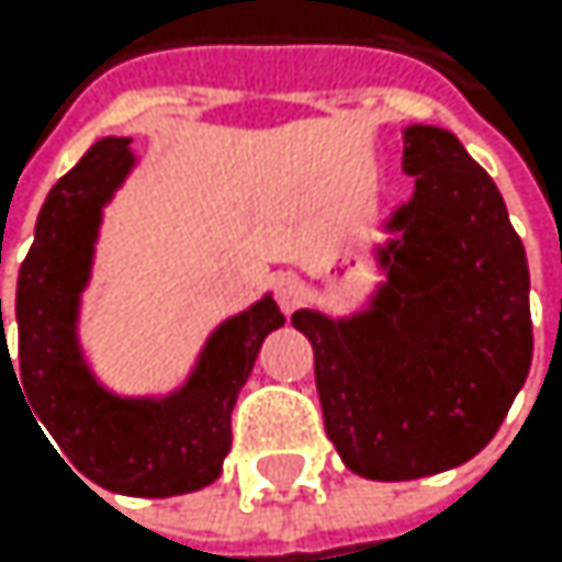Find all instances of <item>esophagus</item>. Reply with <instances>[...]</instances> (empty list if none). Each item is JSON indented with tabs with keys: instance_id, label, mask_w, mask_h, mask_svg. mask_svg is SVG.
<instances>
[{
	"instance_id": "34e87169",
	"label": "esophagus",
	"mask_w": 562,
	"mask_h": 562,
	"mask_svg": "<svg viewBox=\"0 0 562 562\" xmlns=\"http://www.w3.org/2000/svg\"><path fill=\"white\" fill-rule=\"evenodd\" d=\"M272 296H276L279 310H283V313H293V310L300 306V300H303V283H300V276H293V272L276 276Z\"/></svg>"
}]
</instances>
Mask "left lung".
Instances as JSON below:
<instances>
[{
  "mask_svg": "<svg viewBox=\"0 0 562 562\" xmlns=\"http://www.w3.org/2000/svg\"><path fill=\"white\" fill-rule=\"evenodd\" d=\"M415 199L387 222L371 313L296 310L323 425L350 472L378 482L456 469L492 441L532 360L529 266L495 181L456 134L404 131Z\"/></svg>",
  "mask_w": 562,
  "mask_h": 562,
  "instance_id": "8db88e82",
  "label": "left lung"
}]
</instances>
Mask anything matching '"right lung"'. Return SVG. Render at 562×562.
<instances>
[{"mask_svg": "<svg viewBox=\"0 0 562 562\" xmlns=\"http://www.w3.org/2000/svg\"><path fill=\"white\" fill-rule=\"evenodd\" d=\"M127 144V137L97 140L46 195L33 249L19 266L15 367L0 300V374L5 363L12 378L23 381L40 422L80 475L106 492L165 499L222 475L235 397L252 374L262 340L283 327L286 316L266 296L225 319L195 374L165 401L114 397L90 378L77 347V303L90 276L100 209L134 165Z\"/></svg>", "mask_w": 562, "mask_h": 562, "instance_id": "obj_1", "label": "right lung"}]
</instances>
